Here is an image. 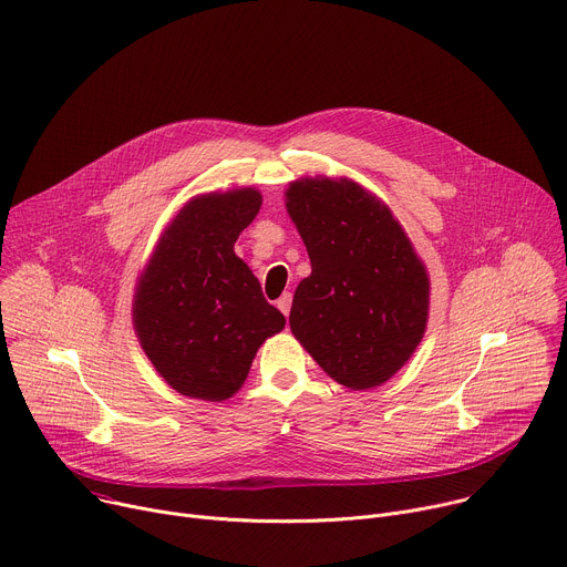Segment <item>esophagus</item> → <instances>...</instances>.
<instances>
[{
    "mask_svg": "<svg viewBox=\"0 0 567 567\" xmlns=\"http://www.w3.org/2000/svg\"><path fill=\"white\" fill-rule=\"evenodd\" d=\"M276 305H278V310H280L285 317H289V310H291V293L285 291V293L276 300Z\"/></svg>",
    "mask_w": 567,
    "mask_h": 567,
    "instance_id": "esophagus-1",
    "label": "esophagus"
}]
</instances>
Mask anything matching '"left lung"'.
<instances>
[{
    "instance_id": "obj_1",
    "label": "left lung",
    "mask_w": 567,
    "mask_h": 567,
    "mask_svg": "<svg viewBox=\"0 0 567 567\" xmlns=\"http://www.w3.org/2000/svg\"><path fill=\"white\" fill-rule=\"evenodd\" d=\"M312 274L296 287L289 328L341 386L391 380L430 319V274L389 205L348 176H302L285 189Z\"/></svg>"
}]
</instances>
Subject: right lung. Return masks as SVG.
I'll list each match as a JSON object with an SVG mask.
<instances>
[{
	"instance_id": "1",
	"label": "right lung",
	"mask_w": 567,
	"mask_h": 567,
	"mask_svg": "<svg viewBox=\"0 0 567 567\" xmlns=\"http://www.w3.org/2000/svg\"><path fill=\"white\" fill-rule=\"evenodd\" d=\"M246 185L192 196L165 226L133 293V330L181 395L221 402L248 378L260 346L285 328L235 241L260 213Z\"/></svg>"
}]
</instances>
